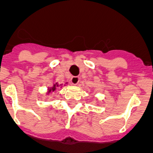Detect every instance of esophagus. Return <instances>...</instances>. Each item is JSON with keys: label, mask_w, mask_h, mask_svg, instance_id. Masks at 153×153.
Returning a JSON list of instances; mask_svg holds the SVG:
<instances>
[{"label": "esophagus", "mask_w": 153, "mask_h": 153, "mask_svg": "<svg viewBox=\"0 0 153 153\" xmlns=\"http://www.w3.org/2000/svg\"><path fill=\"white\" fill-rule=\"evenodd\" d=\"M79 82V78L76 76H74L71 78V83L74 84V85H77Z\"/></svg>", "instance_id": "1"}]
</instances>
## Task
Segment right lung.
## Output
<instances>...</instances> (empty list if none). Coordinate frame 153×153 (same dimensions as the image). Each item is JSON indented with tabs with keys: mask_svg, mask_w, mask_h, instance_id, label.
I'll return each instance as SVG.
<instances>
[{
	"mask_svg": "<svg viewBox=\"0 0 153 153\" xmlns=\"http://www.w3.org/2000/svg\"><path fill=\"white\" fill-rule=\"evenodd\" d=\"M55 89H56V84H55V85H54V86L52 87L51 88L50 91H54V90H55Z\"/></svg>",
	"mask_w": 153,
	"mask_h": 153,
	"instance_id": "1",
	"label": "right lung"
}]
</instances>
